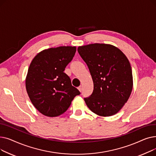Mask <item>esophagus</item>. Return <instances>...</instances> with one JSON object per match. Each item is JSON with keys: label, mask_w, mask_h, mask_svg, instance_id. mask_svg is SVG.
<instances>
[{"label": "esophagus", "mask_w": 156, "mask_h": 156, "mask_svg": "<svg viewBox=\"0 0 156 156\" xmlns=\"http://www.w3.org/2000/svg\"><path fill=\"white\" fill-rule=\"evenodd\" d=\"M78 88V90H80V92L82 91V86H80Z\"/></svg>", "instance_id": "34e87169"}]
</instances>
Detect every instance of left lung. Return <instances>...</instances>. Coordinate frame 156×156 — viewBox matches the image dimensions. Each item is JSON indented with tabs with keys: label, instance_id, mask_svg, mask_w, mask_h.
Segmentation results:
<instances>
[{
	"label": "left lung",
	"instance_id": "obj_1",
	"mask_svg": "<svg viewBox=\"0 0 156 156\" xmlns=\"http://www.w3.org/2000/svg\"><path fill=\"white\" fill-rule=\"evenodd\" d=\"M78 52L87 64L94 91L84 100L97 115L116 114L128 100L133 88L132 70L126 55L111 45L93 44L81 46Z\"/></svg>",
	"mask_w": 156,
	"mask_h": 156
}]
</instances>
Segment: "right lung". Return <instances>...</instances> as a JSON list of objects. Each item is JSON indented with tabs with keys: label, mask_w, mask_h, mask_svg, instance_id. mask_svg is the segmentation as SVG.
Here are the masks:
<instances>
[{
	"label": "right lung",
	"mask_w": 156,
	"mask_h": 156,
	"mask_svg": "<svg viewBox=\"0 0 156 156\" xmlns=\"http://www.w3.org/2000/svg\"><path fill=\"white\" fill-rule=\"evenodd\" d=\"M76 47L44 50L31 61L26 79L31 102L44 115L58 116L67 111L74 97L80 94L64 71L72 61Z\"/></svg>",
	"instance_id": "add662e5"
}]
</instances>
